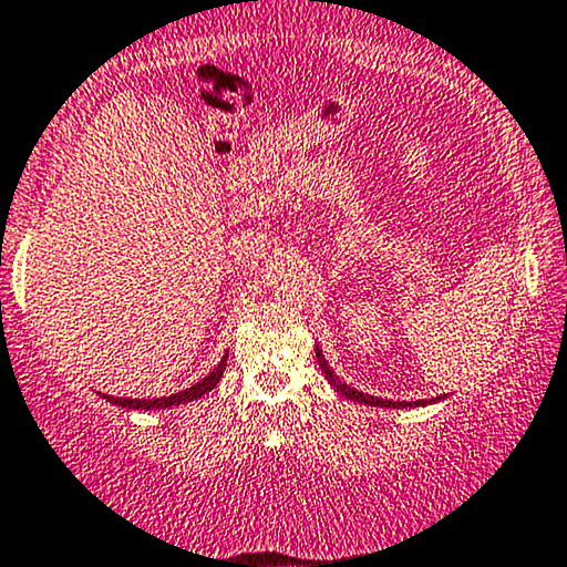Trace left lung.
Returning <instances> with one entry per match:
<instances>
[{"label": "left lung", "instance_id": "8db88e82", "mask_svg": "<svg viewBox=\"0 0 567 567\" xmlns=\"http://www.w3.org/2000/svg\"><path fill=\"white\" fill-rule=\"evenodd\" d=\"M317 361H319V369H321V374L327 377V382L334 386L337 392H340L342 398H348V400H353V403H363V405H374V408H421V405H429V403H434V400H403V403H395V400H382V398H374V395H367V392H361V390H355V386H348L346 382H342L340 377L334 374L332 369H329V363L324 361V353H321V348L317 346ZM444 398V395H442ZM440 398V400H442Z\"/></svg>", "mask_w": 567, "mask_h": 567}]
</instances>
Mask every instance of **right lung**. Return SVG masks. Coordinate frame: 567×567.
I'll return each instance as SVG.
<instances>
[{"instance_id": "obj_1", "label": "right lung", "mask_w": 567, "mask_h": 567, "mask_svg": "<svg viewBox=\"0 0 567 567\" xmlns=\"http://www.w3.org/2000/svg\"><path fill=\"white\" fill-rule=\"evenodd\" d=\"M225 367H227V353L221 355L217 369L209 371V374L200 379V382L188 386V390L175 392V395H169V398H154V400H133V398H112V395H102V398L106 400V403L120 405V408H131V411H164V408L190 403V400H198L200 395H206V392H212L214 386L219 384L221 374H225Z\"/></svg>"}]
</instances>
